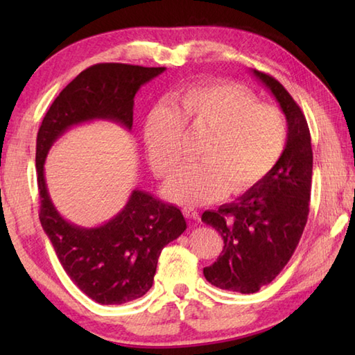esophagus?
<instances>
[{
	"instance_id": "34e87169",
	"label": "esophagus",
	"mask_w": 355,
	"mask_h": 355,
	"mask_svg": "<svg viewBox=\"0 0 355 355\" xmlns=\"http://www.w3.org/2000/svg\"><path fill=\"white\" fill-rule=\"evenodd\" d=\"M183 214H184L187 220H191V221H198L200 220V214L193 207H184Z\"/></svg>"
}]
</instances>
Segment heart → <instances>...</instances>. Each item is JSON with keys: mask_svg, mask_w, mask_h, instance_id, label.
<instances>
[{"mask_svg": "<svg viewBox=\"0 0 355 355\" xmlns=\"http://www.w3.org/2000/svg\"><path fill=\"white\" fill-rule=\"evenodd\" d=\"M207 132L200 164L186 166L166 182L163 195L182 206L243 193L262 182L281 160L288 131L281 110L258 103L230 84L192 85L150 110L143 126L154 172L168 177L180 162L183 132Z\"/></svg>", "mask_w": 355, "mask_h": 355, "instance_id": "b5f03b06", "label": "heart"}]
</instances>
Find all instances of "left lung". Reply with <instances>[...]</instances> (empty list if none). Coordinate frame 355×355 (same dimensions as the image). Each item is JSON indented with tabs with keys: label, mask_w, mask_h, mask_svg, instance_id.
<instances>
[{
	"label": "left lung",
	"mask_w": 355,
	"mask_h": 355,
	"mask_svg": "<svg viewBox=\"0 0 355 355\" xmlns=\"http://www.w3.org/2000/svg\"><path fill=\"white\" fill-rule=\"evenodd\" d=\"M252 73L285 114V150L262 182L201 216L224 241L218 259L202 270L205 277L218 288L243 294L273 281L296 250L310 212L313 175L311 135L304 112L275 78L258 70Z\"/></svg>",
	"instance_id": "8db88e82"
}]
</instances>
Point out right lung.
Returning <instances> with one entry per match:
<instances>
[{
	"label": "right lung",
	"instance_id": "1",
	"mask_svg": "<svg viewBox=\"0 0 355 355\" xmlns=\"http://www.w3.org/2000/svg\"><path fill=\"white\" fill-rule=\"evenodd\" d=\"M164 67L96 64L51 103L36 139L40 220L71 281L94 302L120 305L139 299L154 282L163 247L186 230L180 209L134 189L120 212L99 227H80L58 212L45 184L50 148L74 125L111 120L131 131L134 97Z\"/></svg>",
	"mask_w": 355,
	"mask_h": 355
}]
</instances>
